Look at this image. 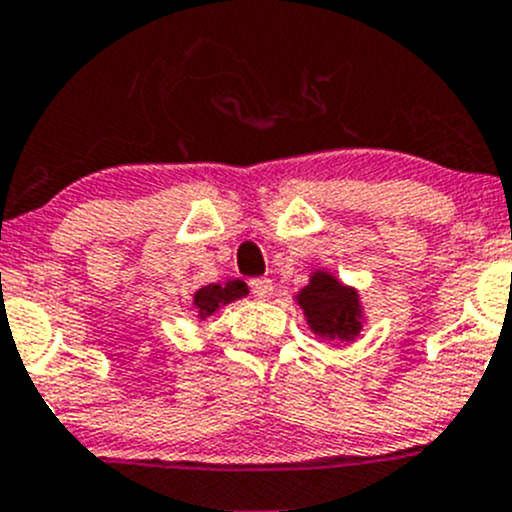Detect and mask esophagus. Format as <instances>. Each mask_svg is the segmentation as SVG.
<instances>
[{"label":"esophagus","mask_w":512,"mask_h":512,"mask_svg":"<svg viewBox=\"0 0 512 512\" xmlns=\"http://www.w3.org/2000/svg\"><path fill=\"white\" fill-rule=\"evenodd\" d=\"M250 292L255 299H270L275 287H272V280H267V277H257V280L250 282Z\"/></svg>","instance_id":"obj_1"}]
</instances>
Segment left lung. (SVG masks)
Returning a JSON list of instances; mask_svg holds the SVG:
<instances>
[{
    "instance_id": "left-lung-1",
    "label": "left lung",
    "mask_w": 512,
    "mask_h": 512,
    "mask_svg": "<svg viewBox=\"0 0 512 512\" xmlns=\"http://www.w3.org/2000/svg\"><path fill=\"white\" fill-rule=\"evenodd\" d=\"M297 302L304 309V317H307L312 332L319 337L354 342V337L359 334V294L352 287H344L329 272H314L309 285L297 294Z\"/></svg>"
}]
</instances>
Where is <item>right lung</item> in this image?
Returning <instances> with one entry per match:
<instances>
[{
  "instance_id": "1",
  "label": "right lung",
  "mask_w": 512,
  "mask_h": 512,
  "mask_svg": "<svg viewBox=\"0 0 512 512\" xmlns=\"http://www.w3.org/2000/svg\"><path fill=\"white\" fill-rule=\"evenodd\" d=\"M245 294H247L245 282L232 280V282H225V285H208V287L198 289L193 297V304H195V309H198V317L205 319V317H210L213 312H218L220 307H225V304L245 297Z\"/></svg>"
}]
</instances>
